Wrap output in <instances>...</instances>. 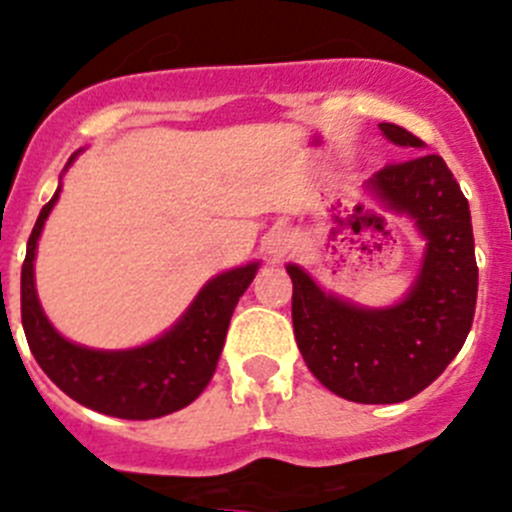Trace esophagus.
Masks as SVG:
<instances>
[{"instance_id":"1","label":"esophagus","mask_w":512,"mask_h":512,"mask_svg":"<svg viewBox=\"0 0 512 512\" xmlns=\"http://www.w3.org/2000/svg\"><path fill=\"white\" fill-rule=\"evenodd\" d=\"M262 250H265L267 257H273V260H283V257L293 250V234L290 232L267 234L265 242H262Z\"/></svg>"}]
</instances>
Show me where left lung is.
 I'll return each mask as SVG.
<instances>
[{"label": "left lung", "mask_w": 512, "mask_h": 512, "mask_svg": "<svg viewBox=\"0 0 512 512\" xmlns=\"http://www.w3.org/2000/svg\"><path fill=\"white\" fill-rule=\"evenodd\" d=\"M393 145L423 142L398 124L382 122ZM385 211L411 219L426 242L421 267L393 306H359L326 293L296 262L293 331L313 377L354 403H400L428 388L457 357L472 329L477 260L469 204L439 155H413L385 165L365 183Z\"/></svg>", "instance_id": "8db88e82"}]
</instances>
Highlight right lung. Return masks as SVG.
Wrapping results in <instances>:
<instances>
[{"mask_svg":"<svg viewBox=\"0 0 512 512\" xmlns=\"http://www.w3.org/2000/svg\"><path fill=\"white\" fill-rule=\"evenodd\" d=\"M78 153L71 155L68 165ZM58 196L61 183L32 227L22 262V329L32 357L68 398L104 416L147 421L181 411L209 385L224 349L234 306L250 288L260 262H247L214 275L181 319L142 347L94 349L73 344L50 324L35 290L38 239Z\"/></svg>","mask_w":512,"mask_h":512,"instance_id":"1","label":"right lung"}]
</instances>
